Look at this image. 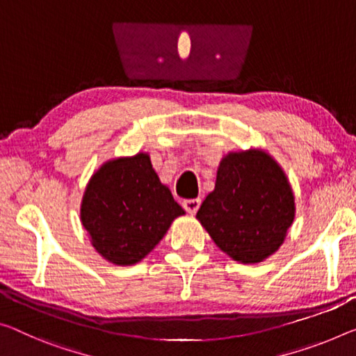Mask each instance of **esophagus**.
Segmentation results:
<instances>
[{
  "mask_svg": "<svg viewBox=\"0 0 356 356\" xmlns=\"http://www.w3.org/2000/svg\"><path fill=\"white\" fill-rule=\"evenodd\" d=\"M182 206H184L185 211H187L188 213H191V216H193V213H196V211H198L200 206H201V200H200V198H195V200H185Z\"/></svg>",
  "mask_w": 356,
  "mask_h": 356,
  "instance_id": "esophagus-1",
  "label": "esophagus"
}]
</instances>
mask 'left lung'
<instances>
[{
	"instance_id": "left-lung-1",
	"label": "left lung",
	"mask_w": 356,
	"mask_h": 356,
	"mask_svg": "<svg viewBox=\"0 0 356 356\" xmlns=\"http://www.w3.org/2000/svg\"><path fill=\"white\" fill-rule=\"evenodd\" d=\"M196 218L220 250L241 263H259L279 249L295 218L289 180L258 150L229 154L220 163L216 190Z\"/></svg>"
}]
</instances>
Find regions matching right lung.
Returning a JSON list of instances; mask_svg holds the SVG:
<instances>
[{
  "mask_svg": "<svg viewBox=\"0 0 356 356\" xmlns=\"http://www.w3.org/2000/svg\"><path fill=\"white\" fill-rule=\"evenodd\" d=\"M184 213L145 154L101 166L90 179L81 207L95 249L123 266L140 261Z\"/></svg>",
  "mask_w": 356,
  "mask_h": 356,
  "instance_id": "right-lung-1",
  "label": "right lung"
}]
</instances>
